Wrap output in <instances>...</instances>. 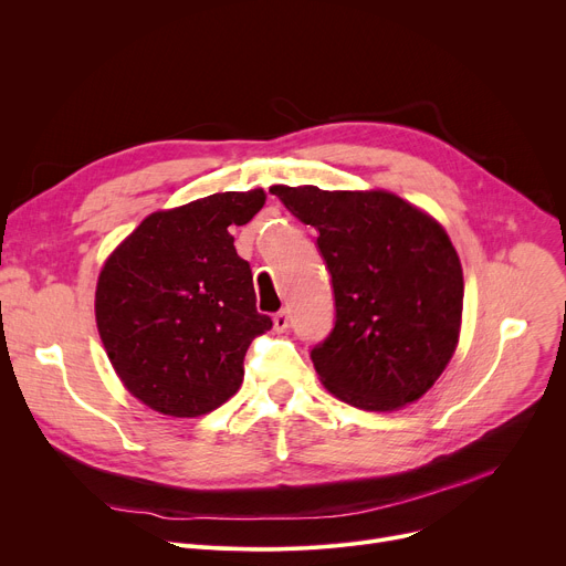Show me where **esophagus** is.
<instances>
[{"label":"esophagus","instance_id":"esophagus-1","mask_svg":"<svg viewBox=\"0 0 566 566\" xmlns=\"http://www.w3.org/2000/svg\"><path fill=\"white\" fill-rule=\"evenodd\" d=\"M273 323H275V331L277 333H284L289 328V312L286 310H280L275 316H273Z\"/></svg>","mask_w":566,"mask_h":566}]
</instances>
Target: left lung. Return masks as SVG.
I'll list each match as a JSON object with an SVG mask.
<instances>
[{
  "mask_svg": "<svg viewBox=\"0 0 566 566\" xmlns=\"http://www.w3.org/2000/svg\"><path fill=\"white\" fill-rule=\"evenodd\" d=\"M333 277L335 328L312 348L321 382L365 410L418 401L459 344L463 271L444 229L385 190L273 186Z\"/></svg>",
  "mask_w": 566,
  "mask_h": 566,
  "instance_id": "obj_1",
  "label": "left lung"
}]
</instances>
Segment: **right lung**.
<instances>
[{"mask_svg": "<svg viewBox=\"0 0 566 566\" xmlns=\"http://www.w3.org/2000/svg\"><path fill=\"white\" fill-rule=\"evenodd\" d=\"M263 190L218 192L151 213L105 261L96 323L126 390L171 418H199L243 382L252 339L271 331L256 312L250 263L231 224H248Z\"/></svg>", "mask_w": 566, "mask_h": 566, "instance_id": "right-lung-1", "label": "right lung"}]
</instances>
